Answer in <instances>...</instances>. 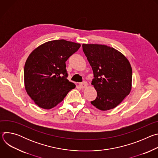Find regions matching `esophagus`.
<instances>
[{"mask_svg": "<svg viewBox=\"0 0 158 158\" xmlns=\"http://www.w3.org/2000/svg\"><path fill=\"white\" fill-rule=\"evenodd\" d=\"M87 86V83L86 82H82L81 83H80V87L82 88V89H84L85 87H86Z\"/></svg>", "mask_w": 158, "mask_h": 158, "instance_id": "1", "label": "esophagus"}]
</instances>
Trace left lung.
I'll use <instances>...</instances> for the list:
<instances>
[{
  "label": "left lung",
  "instance_id": "left-lung-1",
  "mask_svg": "<svg viewBox=\"0 0 158 158\" xmlns=\"http://www.w3.org/2000/svg\"><path fill=\"white\" fill-rule=\"evenodd\" d=\"M92 67L91 84L97 97L91 104L101 110L116 107L130 93L132 68L127 58L115 49L101 44H82Z\"/></svg>",
  "mask_w": 158,
  "mask_h": 158
}]
</instances>
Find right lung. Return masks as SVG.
I'll return each instance as SVG.
<instances>
[{
	"mask_svg": "<svg viewBox=\"0 0 158 158\" xmlns=\"http://www.w3.org/2000/svg\"><path fill=\"white\" fill-rule=\"evenodd\" d=\"M81 44L64 39L44 43L35 49L24 66V84L28 95L40 107L56 106L71 89L65 62L78 51Z\"/></svg>",
	"mask_w": 158,
	"mask_h": 158,
	"instance_id": "1",
	"label": "right lung"
}]
</instances>
